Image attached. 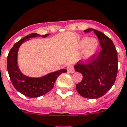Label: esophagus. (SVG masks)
<instances>
[{"label": "esophagus", "mask_w": 127, "mask_h": 127, "mask_svg": "<svg viewBox=\"0 0 127 127\" xmlns=\"http://www.w3.org/2000/svg\"><path fill=\"white\" fill-rule=\"evenodd\" d=\"M67 70H68V72H70V73H74V72H75L74 67H73L72 66H68Z\"/></svg>", "instance_id": "esophagus-1"}]
</instances>
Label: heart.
I'll return each mask as SVG.
<instances>
[{"label":"heart","instance_id":"b5f03b06","mask_svg":"<svg viewBox=\"0 0 127 127\" xmlns=\"http://www.w3.org/2000/svg\"><path fill=\"white\" fill-rule=\"evenodd\" d=\"M79 47L83 51V61L88 62L96 53L98 48V42L96 39L88 37L83 38L79 42Z\"/></svg>","mask_w":127,"mask_h":127}]
</instances>
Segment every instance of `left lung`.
I'll return each mask as SVG.
<instances>
[{
	"label": "left lung",
	"mask_w": 127,
	"mask_h": 127,
	"mask_svg": "<svg viewBox=\"0 0 127 127\" xmlns=\"http://www.w3.org/2000/svg\"><path fill=\"white\" fill-rule=\"evenodd\" d=\"M97 36L102 50L95 55L87 64L79 61L74 70L83 75V80L76 85L77 92L88 98H98L105 95L113 86L118 71L117 52L113 41L101 32L88 29Z\"/></svg>",
	"instance_id": "1"
}]
</instances>
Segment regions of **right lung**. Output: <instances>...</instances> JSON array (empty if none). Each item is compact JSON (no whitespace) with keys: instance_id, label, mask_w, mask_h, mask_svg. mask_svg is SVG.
<instances>
[{"instance_id":"obj_1","label":"right lung","mask_w":127,"mask_h":127,"mask_svg":"<svg viewBox=\"0 0 127 127\" xmlns=\"http://www.w3.org/2000/svg\"><path fill=\"white\" fill-rule=\"evenodd\" d=\"M48 35H40L36 33L30 34L16 42L10 49L7 57V70L12 85L18 92L30 98H36L47 93L53 88L58 76L66 72V69H61L56 72H51L39 78H32L25 76L19 69L17 63V55L18 48L29 38L36 36L46 37Z\"/></svg>"}]
</instances>
